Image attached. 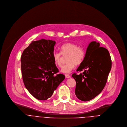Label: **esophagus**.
Returning a JSON list of instances; mask_svg holds the SVG:
<instances>
[{
  "label": "esophagus",
  "instance_id": "1",
  "mask_svg": "<svg viewBox=\"0 0 127 127\" xmlns=\"http://www.w3.org/2000/svg\"><path fill=\"white\" fill-rule=\"evenodd\" d=\"M65 78H71V76L70 75H69L68 74H65Z\"/></svg>",
  "mask_w": 127,
  "mask_h": 127
}]
</instances>
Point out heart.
<instances>
[{
	"label": "heart",
	"mask_w": 127,
	"mask_h": 127,
	"mask_svg": "<svg viewBox=\"0 0 127 127\" xmlns=\"http://www.w3.org/2000/svg\"><path fill=\"white\" fill-rule=\"evenodd\" d=\"M61 52H54L53 54V59L56 65L61 67L62 65V54L68 55L67 57V63L63 66L61 72L69 73L74 69L75 65L80 64L83 61L85 56L84 48L74 43L67 42L61 47Z\"/></svg>",
	"instance_id": "heart-1"
}]
</instances>
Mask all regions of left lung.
Returning <instances> with one entry per match:
<instances>
[{
	"label": "left lung",
	"instance_id": "left-lung-1",
	"mask_svg": "<svg viewBox=\"0 0 127 127\" xmlns=\"http://www.w3.org/2000/svg\"><path fill=\"white\" fill-rule=\"evenodd\" d=\"M111 68V60L108 50L100 47V43L91 41L84 59L77 69L83 72L72 77L76 81L75 94L81 101H88L95 98L104 89Z\"/></svg>",
	"mask_w": 127,
	"mask_h": 127
}]
</instances>
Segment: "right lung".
<instances>
[{
    "mask_svg": "<svg viewBox=\"0 0 127 127\" xmlns=\"http://www.w3.org/2000/svg\"><path fill=\"white\" fill-rule=\"evenodd\" d=\"M56 42L41 39L33 41L21 56V70L25 88L35 98L46 100L64 80L54 64L53 54Z\"/></svg>",
    "mask_w": 127,
    "mask_h": 127,
    "instance_id": "1",
    "label": "right lung"
}]
</instances>
